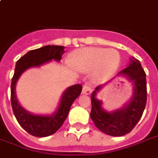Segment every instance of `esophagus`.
Listing matches in <instances>:
<instances>
[{"label": "esophagus", "mask_w": 158, "mask_h": 158, "mask_svg": "<svg viewBox=\"0 0 158 158\" xmlns=\"http://www.w3.org/2000/svg\"><path fill=\"white\" fill-rule=\"evenodd\" d=\"M92 89L91 88L89 87V84H84V86H83V90H82V93L84 94H87V95H89V94H91Z\"/></svg>", "instance_id": "esophagus-1"}]
</instances>
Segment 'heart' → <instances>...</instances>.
I'll return each instance as SVG.
<instances>
[{
  "label": "heart",
  "mask_w": 158,
  "mask_h": 158,
  "mask_svg": "<svg viewBox=\"0 0 158 158\" xmlns=\"http://www.w3.org/2000/svg\"><path fill=\"white\" fill-rule=\"evenodd\" d=\"M120 54L106 48H87L76 51L73 55L72 64L83 71L94 69L96 79H103L111 74L119 66Z\"/></svg>",
  "instance_id": "1"
}]
</instances>
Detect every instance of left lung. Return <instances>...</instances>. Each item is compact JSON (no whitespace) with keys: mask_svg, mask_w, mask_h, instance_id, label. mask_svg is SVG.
I'll use <instances>...</instances> for the list:
<instances>
[{"mask_svg":"<svg viewBox=\"0 0 158 158\" xmlns=\"http://www.w3.org/2000/svg\"><path fill=\"white\" fill-rule=\"evenodd\" d=\"M130 65L118 74L127 76L135 83V93L131 101L120 110L107 112L102 108V102L96 98L97 92L102 86L95 89L91 95L92 110L90 117L96 127L111 136H123L130 133L139 121L147 102L146 74L139 60L131 58Z\"/></svg>","mask_w":158,"mask_h":158,"instance_id":"1","label":"left lung"}]
</instances>
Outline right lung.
I'll return each instance as SVG.
<instances>
[{
    "label": "right lung",
    "mask_w": 158,
    "mask_h": 158,
    "mask_svg": "<svg viewBox=\"0 0 158 158\" xmlns=\"http://www.w3.org/2000/svg\"><path fill=\"white\" fill-rule=\"evenodd\" d=\"M63 53L64 47L62 46H45L29 51L16 63L15 74L11 81V106L19 124L28 134L35 137H47L59 130L66 119L73 102L81 94L82 85L75 84L69 87L64 92L59 108L55 114L52 115H38L28 113L18 103L15 94L16 82L21 74L28 68L40 66L41 64L53 59L60 60Z\"/></svg>",
    "instance_id": "add662e5"
}]
</instances>
